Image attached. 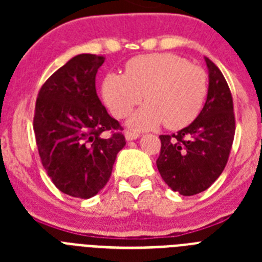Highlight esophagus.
Segmentation results:
<instances>
[{
    "instance_id": "1",
    "label": "esophagus",
    "mask_w": 262,
    "mask_h": 262,
    "mask_svg": "<svg viewBox=\"0 0 262 262\" xmlns=\"http://www.w3.org/2000/svg\"><path fill=\"white\" fill-rule=\"evenodd\" d=\"M124 136H126L127 140H135V139H138L139 136H140V134L134 133V131H126V133H124Z\"/></svg>"
}]
</instances>
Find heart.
<instances>
[{
	"label": "heart",
	"instance_id": "1",
	"mask_svg": "<svg viewBox=\"0 0 262 262\" xmlns=\"http://www.w3.org/2000/svg\"><path fill=\"white\" fill-rule=\"evenodd\" d=\"M103 102L115 118H126L144 98L145 103L131 118L136 129L164 123L170 129L190 124L201 113L207 94V76L201 67L172 53L134 57L123 75L110 73L101 88Z\"/></svg>",
	"mask_w": 262,
	"mask_h": 262
}]
</instances>
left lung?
Returning a JSON list of instances; mask_svg holds the SVG:
<instances>
[{
  "mask_svg": "<svg viewBox=\"0 0 262 262\" xmlns=\"http://www.w3.org/2000/svg\"><path fill=\"white\" fill-rule=\"evenodd\" d=\"M209 92L193 123L172 135H160V174L172 190L194 195L209 189L224 170L235 136L232 94L221 69L206 57Z\"/></svg>",
  "mask_w": 262,
  "mask_h": 262,
  "instance_id": "left-lung-1",
  "label": "left lung"
}]
</instances>
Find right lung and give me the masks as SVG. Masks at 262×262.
I'll return each mask as SVG.
<instances>
[{"label": "right lung", "instance_id": "obj_1", "mask_svg": "<svg viewBox=\"0 0 262 262\" xmlns=\"http://www.w3.org/2000/svg\"><path fill=\"white\" fill-rule=\"evenodd\" d=\"M105 57L81 53L41 85L34 133L39 156L53 185L75 198L96 195L126 145L123 127L107 114L96 90Z\"/></svg>", "mask_w": 262, "mask_h": 262}]
</instances>
